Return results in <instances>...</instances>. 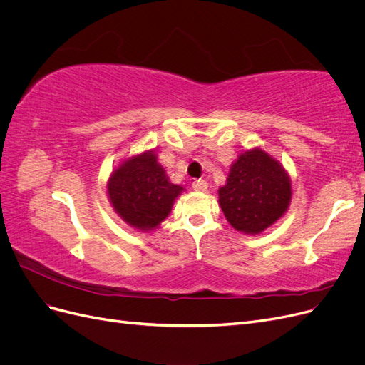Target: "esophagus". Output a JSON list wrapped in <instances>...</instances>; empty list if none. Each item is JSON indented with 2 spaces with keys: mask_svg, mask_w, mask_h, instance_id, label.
<instances>
[{
  "mask_svg": "<svg viewBox=\"0 0 365 365\" xmlns=\"http://www.w3.org/2000/svg\"><path fill=\"white\" fill-rule=\"evenodd\" d=\"M192 187H193V190H196V192H205L208 184H207L205 180H195L192 182Z\"/></svg>",
  "mask_w": 365,
  "mask_h": 365,
  "instance_id": "34e87169",
  "label": "esophagus"
}]
</instances>
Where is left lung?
<instances>
[{"label": "left lung", "instance_id": "left-lung-1", "mask_svg": "<svg viewBox=\"0 0 365 365\" xmlns=\"http://www.w3.org/2000/svg\"><path fill=\"white\" fill-rule=\"evenodd\" d=\"M291 180L262 149L242 153L219 189V205L237 231L259 235L280 219L291 201Z\"/></svg>", "mask_w": 365, "mask_h": 365}]
</instances>
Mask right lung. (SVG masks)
I'll list each match as a JSON object with an SVG mask.
<instances>
[{
  "label": "right lung",
  "instance_id": "1",
  "mask_svg": "<svg viewBox=\"0 0 365 365\" xmlns=\"http://www.w3.org/2000/svg\"><path fill=\"white\" fill-rule=\"evenodd\" d=\"M181 192V185L169 182L153 152L126 160L108 182V195L115 212L126 224L140 230L160 225Z\"/></svg>",
  "mask_w": 365,
  "mask_h": 365
}]
</instances>
